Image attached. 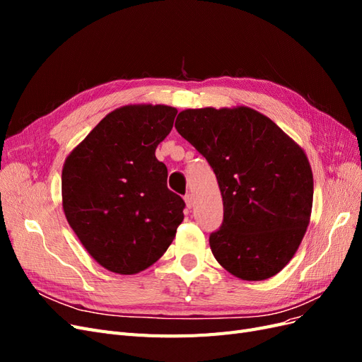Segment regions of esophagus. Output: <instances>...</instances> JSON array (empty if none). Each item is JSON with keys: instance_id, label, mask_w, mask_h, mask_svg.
Segmentation results:
<instances>
[{"instance_id": "34e87169", "label": "esophagus", "mask_w": 362, "mask_h": 362, "mask_svg": "<svg viewBox=\"0 0 362 362\" xmlns=\"http://www.w3.org/2000/svg\"><path fill=\"white\" fill-rule=\"evenodd\" d=\"M184 202H185V206H187L189 210H190V208L193 206V194H190V193L185 194L184 196Z\"/></svg>"}]
</instances>
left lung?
<instances>
[{
	"label": "left lung",
	"mask_w": 362,
	"mask_h": 362,
	"mask_svg": "<svg viewBox=\"0 0 362 362\" xmlns=\"http://www.w3.org/2000/svg\"><path fill=\"white\" fill-rule=\"evenodd\" d=\"M175 128L213 168L223 223L214 258L243 281L275 276L299 249L313 210V170L303 148L246 105L187 108Z\"/></svg>",
	"instance_id": "8db88e82"
}]
</instances>
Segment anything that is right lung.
I'll return each mask as SVG.
<instances>
[{
  "label": "right lung",
  "instance_id": "add662e5",
  "mask_svg": "<svg viewBox=\"0 0 362 362\" xmlns=\"http://www.w3.org/2000/svg\"><path fill=\"white\" fill-rule=\"evenodd\" d=\"M177 113L164 104L119 107L64 160L63 213L89 255L113 273L154 264L184 221L185 204L156 157Z\"/></svg>",
  "mask_w": 362,
  "mask_h": 362
}]
</instances>
